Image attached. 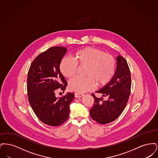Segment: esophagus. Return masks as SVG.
<instances>
[{"instance_id": "obj_1", "label": "esophagus", "mask_w": 158, "mask_h": 158, "mask_svg": "<svg viewBox=\"0 0 158 158\" xmlns=\"http://www.w3.org/2000/svg\"><path fill=\"white\" fill-rule=\"evenodd\" d=\"M75 96L76 98H81L83 96V94H81V93H78V92H75Z\"/></svg>"}]
</instances>
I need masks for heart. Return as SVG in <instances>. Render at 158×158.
Wrapping results in <instances>:
<instances>
[{"mask_svg":"<svg viewBox=\"0 0 158 158\" xmlns=\"http://www.w3.org/2000/svg\"><path fill=\"white\" fill-rule=\"evenodd\" d=\"M73 59L64 58L61 61L59 69L61 74L69 79L73 78L79 67L86 66L85 76L76 77L69 84L70 90L83 93L92 90L95 85L102 88L110 82L115 74V60L112 55L93 47H86L77 51Z\"/></svg>","mask_w":158,"mask_h":158,"instance_id":"heart-1","label":"heart"}]
</instances>
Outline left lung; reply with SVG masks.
<instances>
[{
    "label": "left lung",
    "instance_id": "1",
    "mask_svg": "<svg viewBox=\"0 0 158 158\" xmlns=\"http://www.w3.org/2000/svg\"><path fill=\"white\" fill-rule=\"evenodd\" d=\"M131 79L126 60L121 56L117 57V68L110 82L96 92L103 98H97L94 94V103L90 110L91 118L101 124H108L116 120L123 113L130 95ZM102 101V102L100 101Z\"/></svg>",
    "mask_w": 158,
    "mask_h": 158
}]
</instances>
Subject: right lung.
Returning a JSON list of instances; mask_svg holds the SVG:
<instances>
[{
	"label": "right lung",
	"mask_w": 158,
	"mask_h": 158,
	"mask_svg": "<svg viewBox=\"0 0 158 158\" xmlns=\"http://www.w3.org/2000/svg\"><path fill=\"white\" fill-rule=\"evenodd\" d=\"M67 52L63 47H50L40 54L31 64L27 77V94L31 106L40 120L51 126H59L68 120L69 105L75 98L68 92L56 97L57 89L68 85L59 65Z\"/></svg>",
	"instance_id": "obj_1"
}]
</instances>
